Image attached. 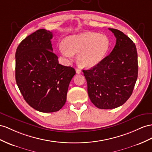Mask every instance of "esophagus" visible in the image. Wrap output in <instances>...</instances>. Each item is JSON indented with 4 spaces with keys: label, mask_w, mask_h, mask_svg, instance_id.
<instances>
[{
    "label": "esophagus",
    "mask_w": 152,
    "mask_h": 152,
    "mask_svg": "<svg viewBox=\"0 0 152 152\" xmlns=\"http://www.w3.org/2000/svg\"><path fill=\"white\" fill-rule=\"evenodd\" d=\"M76 73H77V74L81 73V71L80 69H76Z\"/></svg>",
    "instance_id": "esophagus-1"
}]
</instances>
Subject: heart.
<instances>
[{
  "instance_id": "b5f03b06",
  "label": "heart",
  "mask_w": 152,
  "mask_h": 152,
  "mask_svg": "<svg viewBox=\"0 0 152 152\" xmlns=\"http://www.w3.org/2000/svg\"><path fill=\"white\" fill-rule=\"evenodd\" d=\"M60 48L62 55L71 58L77 56V64L81 67L91 68L102 61L110 48V42L105 34L95 32H85L68 36Z\"/></svg>"
}]
</instances>
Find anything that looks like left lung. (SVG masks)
<instances>
[{"label":"left lung","mask_w":152,"mask_h":152,"mask_svg":"<svg viewBox=\"0 0 152 152\" xmlns=\"http://www.w3.org/2000/svg\"><path fill=\"white\" fill-rule=\"evenodd\" d=\"M116 38L113 50L99 63L83 70L91 102L100 109L121 106L133 92L138 75L134 43L119 30L109 28Z\"/></svg>","instance_id":"obj_1"}]
</instances>
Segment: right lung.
<instances>
[{
    "label": "right lung",
    "instance_id": "1",
    "mask_svg": "<svg viewBox=\"0 0 152 152\" xmlns=\"http://www.w3.org/2000/svg\"><path fill=\"white\" fill-rule=\"evenodd\" d=\"M53 33L36 31L24 39L15 53V79L26 102L39 112H57L65 104L76 71L58 63L53 52Z\"/></svg>",
    "mask_w": 152,
    "mask_h": 152
}]
</instances>
